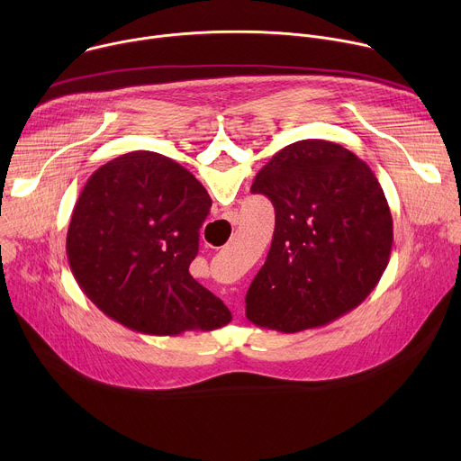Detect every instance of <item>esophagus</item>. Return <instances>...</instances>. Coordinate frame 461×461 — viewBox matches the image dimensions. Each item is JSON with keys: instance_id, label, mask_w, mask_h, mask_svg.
I'll use <instances>...</instances> for the list:
<instances>
[{"instance_id": "34e87169", "label": "esophagus", "mask_w": 461, "mask_h": 461, "mask_svg": "<svg viewBox=\"0 0 461 461\" xmlns=\"http://www.w3.org/2000/svg\"><path fill=\"white\" fill-rule=\"evenodd\" d=\"M237 313H242V312H239V310H237Z\"/></svg>"}]
</instances>
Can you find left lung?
I'll use <instances>...</instances> for the list:
<instances>
[{
    "instance_id": "left-lung-1",
    "label": "left lung",
    "mask_w": 461,
    "mask_h": 461,
    "mask_svg": "<svg viewBox=\"0 0 461 461\" xmlns=\"http://www.w3.org/2000/svg\"><path fill=\"white\" fill-rule=\"evenodd\" d=\"M276 208L265 267L246 294L255 326L295 334L359 306L392 251V215L368 164L339 144L301 140L251 184Z\"/></svg>"
}]
</instances>
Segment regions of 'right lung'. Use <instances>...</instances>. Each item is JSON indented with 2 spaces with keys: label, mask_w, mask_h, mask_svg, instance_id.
I'll list each match as a JSON object with an SVG mask.
<instances>
[{
  "label": "right lung",
  "mask_w": 461,
  "mask_h": 461,
  "mask_svg": "<svg viewBox=\"0 0 461 461\" xmlns=\"http://www.w3.org/2000/svg\"><path fill=\"white\" fill-rule=\"evenodd\" d=\"M210 208L206 187L164 155L133 151L104 164L86 182L68 231L78 286L142 334L226 326L228 306L189 274Z\"/></svg>",
  "instance_id": "add662e5"
}]
</instances>
